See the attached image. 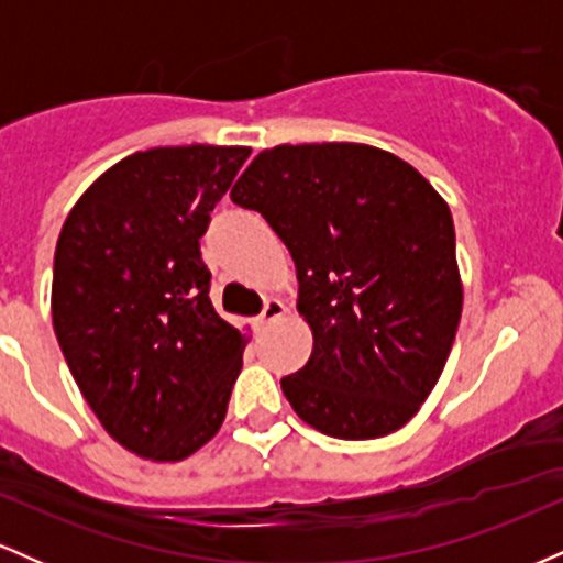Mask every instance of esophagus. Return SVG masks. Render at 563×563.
<instances>
[{
	"instance_id": "1",
	"label": "esophagus",
	"mask_w": 563,
	"mask_h": 563,
	"mask_svg": "<svg viewBox=\"0 0 563 563\" xmlns=\"http://www.w3.org/2000/svg\"><path fill=\"white\" fill-rule=\"evenodd\" d=\"M286 312H288L286 301L269 299L267 303H264V312L260 314V322L262 325H269V322H277L280 318H286Z\"/></svg>"
}]
</instances>
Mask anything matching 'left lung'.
<instances>
[{
  "mask_svg": "<svg viewBox=\"0 0 563 563\" xmlns=\"http://www.w3.org/2000/svg\"><path fill=\"white\" fill-rule=\"evenodd\" d=\"M230 198L294 256L296 309L314 339L280 380L296 416L335 439L402 429L442 376L463 312L448 200L363 142L267 147Z\"/></svg>",
  "mask_w": 563,
  "mask_h": 563,
  "instance_id": "obj_1",
  "label": "left lung"
}]
</instances>
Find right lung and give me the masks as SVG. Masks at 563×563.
Here are the masks:
<instances>
[{"label":"right lung","mask_w":563,"mask_h":563,"mask_svg":"<svg viewBox=\"0 0 563 563\" xmlns=\"http://www.w3.org/2000/svg\"><path fill=\"white\" fill-rule=\"evenodd\" d=\"M249 156L132 153L84 190L57 238V344L102 429L147 461H185L228 416L249 335L211 307L198 241Z\"/></svg>","instance_id":"right-lung-1"}]
</instances>
